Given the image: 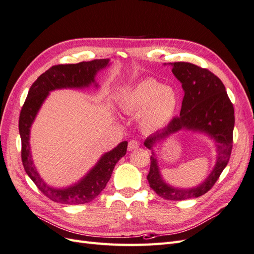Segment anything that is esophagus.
<instances>
[{
  "label": "esophagus",
  "instance_id": "esophagus-1",
  "mask_svg": "<svg viewBox=\"0 0 254 254\" xmlns=\"http://www.w3.org/2000/svg\"><path fill=\"white\" fill-rule=\"evenodd\" d=\"M139 147H140V143L137 141L132 140L128 143V150H133V149H136Z\"/></svg>",
  "mask_w": 254,
  "mask_h": 254
}]
</instances>
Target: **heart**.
<instances>
[{
    "mask_svg": "<svg viewBox=\"0 0 254 254\" xmlns=\"http://www.w3.org/2000/svg\"><path fill=\"white\" fill-rule=\"evenodd\" d=\"M120 107L128 114H139L146 132L163 128L171 122L178 107V94L155 78H146L123 92Z\"/></svg>",
    "mask_w": 254,
    "mask_h": 254,
    "instance_id": "heart-1",
    "label": "heart"
}]
</instances>
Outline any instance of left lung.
<instances>
[{"mask_svg":"<svg viewBox=\"0 0 254 254\" xmlns=\"http://www.w3.org/2000/svg\"><path fill=\"white\" fill-rule=\"evenodd\" d=\"M173 74L182 83L184 97L180 117L174 118L164 129L149 135L144 145L151 150L150 170L147 176L150 188L167 200H186L202 196L214 186L227 166L232 150L234 108L224 83L206 68L190 63L170 64ZM180 129L203 133L217 146V161L211 173L196 187L179 189L170 186L162 178L153 147Z\"/></svg>","mask_w":254,"mask_h":254,"instance_id":"left-lung-1","label":"left lung"}]
</instances>
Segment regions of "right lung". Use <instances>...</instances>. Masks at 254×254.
Listing matches in <instances>:
<instances>
[{"label":"right lung","instance_id":"add662e5","mask_svg":"<svg viewBox=\"0 0 254 254\" xmlns=\"http://www.w3.org/2000/svg\"><path fill=\"white\" fill-rule=\"evenodd\" d=\"M110 59L82 61L76 64H59L52 66L40 75L32 84L26 101L22 107L19 120V131L22 141V162L30 179L51 200L64 204H83L93 200L105 189L111 178L118 161L126 155L128 142H121L117 147L104 153L97 163L76 183L66 188H53L45 183L38 173L30 152V127L50 92L59 89H83L93 84L96 74L110 65Z\"/></svg>","mask_w":254,"mask_h":254}]
</instances>
